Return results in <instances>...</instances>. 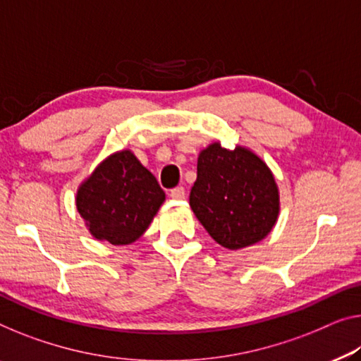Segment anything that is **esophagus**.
<instances>
[{
  "instance_id": "esophagus-1",
  "label": "esophagus",
  "mask_w": 361,
  "mask_h": 361,
  "mask_svg": "<svg viewBox=\"0 0 361 361\" xmlns=\"http://www.w3.org/2000/svg\"><path fill=\"white\" fill-rule=\"evenodd\" d=\"M170 196L173 199H185V188L183 186H176L170 191Z\"/></svg>"
}]
</instances>
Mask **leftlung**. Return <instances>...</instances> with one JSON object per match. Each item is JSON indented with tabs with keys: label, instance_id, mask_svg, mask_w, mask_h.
I'll return each instance as SVG.
<instances>
[{
	"label": "left lung",
	"instance_id": "8db88e82",
	"mask_svg": "<svg viewBox=\"0 0 361 361\" xmlns=\"http://www.w3.org/2000/svg\"><path fill=\"white\" fill-rule=\"evenodd\" d=\"M190 206L219 245L240 250L272 230L279 215L277 185L257 155L215 142L199 154Z\"/></svg>",
	"mask_w": 361,
	"mask_h": 361
}]
</instances>
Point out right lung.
<instances>
[{
	"label": "right lung",
	"mask_w": 361,
	"mask_h": 361,
	"mask_svg": "<svg viewBox=\"0 0 361 361\" xmlns=\"http://www.w3.org/2000/svg\"><path fill=\"white\" fill-rule=\"evenodd\" d=\"M165 201L155 176L129 152L113 154L79 188L76 206L95 238L129 245L141 236Z\"/></svg>",
	"instance_id": "add662e5"
}]
</instances>
